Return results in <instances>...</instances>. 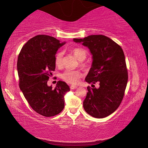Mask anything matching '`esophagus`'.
I'll list each match as a JSON object with an SVG mask.
<instances>
[{"mask_svg": "<svg viewBox=\"0 0 148 148\" xmlns=\"http://www.w3.org/2000/svg\"><path fill=\"white\" fill-rule=\"evenodd\" d=\"M70 88L71 89H75L77 88V86H76V85H71Z\"/></svg>", "mask_w": 148, "mask_h": 148, "instance_id": "esophagus-1", "label": "esophagus"}]
</instances>
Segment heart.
Segmentation results:
<instances>
[{
	"label": "heart",
	"mask_w": 148,
	"mask_h": 148,
	"mask_svg": "<svg viewBox=\"0 0 148 148\" xmlns=\"http://www.w3.org/2000/svg\"><path fill=\"white\" fill-rule=\"evenodd\" d=\"M71 53L75 57V58L80 61V65L82 67H85L86 63H85L83 61L86 59L87 57V52L85 49L82 48H73L72 49ZM63 51H59L55 55V63L57 67H61L63 65ZM82 77V73L80 71L75 70H65L63 73L61 74V77L63 81H66L70 84H77L79 79Z\"/></svg>",
	"instance_id": "1"
}]
</instances>
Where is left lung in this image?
I'll return each mask as SVG.
<instances>
[{"mask_svg": "<svg viewBox=\"0 0 148 148\" xmlns=\"http://www.w3.org/2000/svg\"><path fill=\"white\" fill-rule=\"evenodd\" d=\"M73 40L83 42L93 55L86 82L99 83L98 89L87 87L83 108L92 117L103 118L119 108L125 94L128 73L123 49L110 38L101 35Z\"/></svg>", "mask_w": 148, "mask_h": 148, "instance_id": "8db88e82", "label": "left lung"}]
</instances>
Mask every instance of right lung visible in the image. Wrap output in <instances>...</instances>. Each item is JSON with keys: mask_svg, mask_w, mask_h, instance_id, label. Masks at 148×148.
Here are the masks:
<instances>
[{"mask_svg": "<svg viewBox=\"0 0 148 148\" xmlns=\"http://www.w3.org/2000/svg\"><path fill=\"white\" fill-rule=\"evenodd\" d=\"M65 43L51 36L37 35L28 40L18 55L19 87L32 109L42 116L61 113L65 107L64 95L70 90L61 81L55 89L47 85L51 72L55 69V54Z\"/></svg>", "mask_w": 148, "mask_h": 148, "instance_id": "obj_1", "label": "right lung"}]
</instances>
